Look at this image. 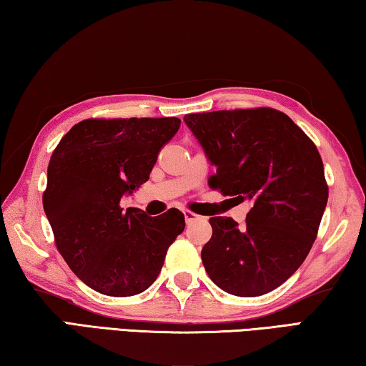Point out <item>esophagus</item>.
Segmentation results:
<instances>
[{"label": "esophagus", "instance_id": "1", "mask_svg": "<svg viewBox=\"0 0 366 366\" xmlns=\"http://www.w3.org/2000/svg\"><path fill=\"white\" fill-rule=\"evenodd\" d=\"M184 218H185V222H187V224H190L192 221L200 219V216L195 214V213H192V212H189V209H184Z\"/></svg>", "mask_w": 366, "mask_h": 366}]
</instances>
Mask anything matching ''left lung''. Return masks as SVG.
Wrapping results in <instances>:
<instances>
[{
	"mask_svg": "<svg viewBox=\"0 0 366 366\" xmlns=\"http://www.w3.org/2000/svg\"><path fill=\"white\" fill-rule=\"evenodd\" d=\"M184 121L216 166L209 185L252 207L244 226L209 218L203 266L227 294H268L299 269L317 239L327 203L317 147L272 108L185 114Z\"/></svg>",
	"mask_w": 366,
	"mask_h": 366,
	"instance_id": "left-lung-1",
	"label": "left lung"
}]
</instances>
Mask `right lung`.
<instances>
[{
  "label": "right lung",
  "mask_w": 366,
  "mask_h": 366,
  "mask_svg": "<svg viewBox=\"0 0 366 366\" xmlns=\"http://www.w3.org/2000/svg\"><path fill=\"white\" fill-rule=\"evenodd\" d=\"M179 126L177 117L85 119L54 148L43 208L59 253L97 292H144L184 231V214L176 208L154 218L121 208L122 197L148 181Z\"/></svg>",
  "instance_id": "right-lung-1"
}]
</instances>
